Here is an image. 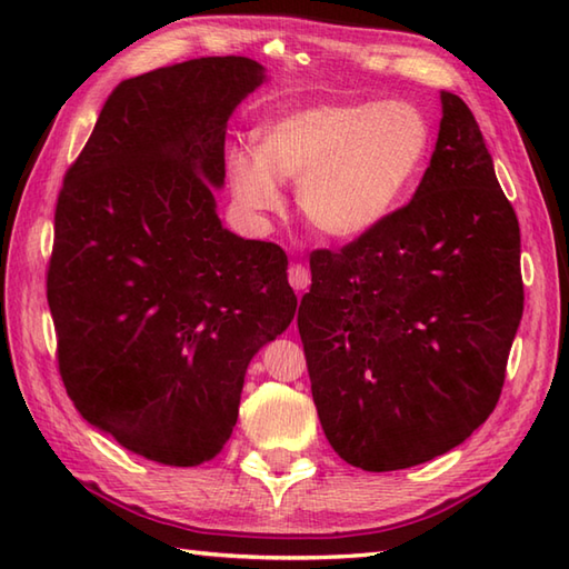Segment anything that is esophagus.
<instances>
[{"label": "esophagus", "instance_id": "1", "mask_svg": "<svg viewBox=\"0 0 569 569\" xmlns=\"http://www.w3.org/2000/svg\"><path fill=\"white\" fill-rule=\"evenodd\" d=\"M288 281H291V286L296 288V291H306V288L310 286V271H308V266L293 263L291 269H288Z\"/></svg>", "mask_w": 569, "mask_h": 569}]
</instances>
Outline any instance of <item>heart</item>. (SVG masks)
Instances as JSON below:
<instances>
[{
	"instance_id": "b5f03b06",
	"label": "heart",
	"mask_w": 569,
	"mask_h": 569,
	"mask_svg": "<svg viewBox=\"0 0 569 569\" xmlns=\"http://www.w3.org/2000/svg\"><path fill=\"white\" fill-rule=\"evenodd\" d=\"M430 153V124L418 107L391 100L318 102L271 117L257 149L227 156L241 210H281L278 178L300 180L298 208L328 239L352 241L377 229L413 188Z\"/></svg>"
}]
</instances>
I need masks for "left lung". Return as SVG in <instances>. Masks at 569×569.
Segmentation results:
<instances>
[{
  "label": "left lung",
  "instance_id": "obj_1",
  "mask_svg": "<svg viewBox=\"0 0 569 569\" xmlns=\"http://www.w3.org/2000/svg\"><path fill=\"white\" fill-rule=\"evenodd\" d=\"M440 100L413 200L340 251H312L298 308L325 438L367 471L465 442L499 403L523 316L516 212L475 114Z\"/></svg>",
  "mask_w": 569,
  "mask_h": 569
}]
</instances>
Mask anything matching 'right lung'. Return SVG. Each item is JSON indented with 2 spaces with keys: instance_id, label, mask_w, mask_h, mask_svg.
Here are the masks:
<instances>
[{
  "instance_id": "obj_1",
  "label": "right lung",
  "mask_w": 569,
  "mask_h": 569,
  "mask_svg": "<svg viewBox=\"0 0 569 569\" xmlns=\"http://www.w3.org/2000/svg\"><path fill=\"white\" fill-rule=\"evenodd\" d=\"M263 80L214 56L119 82L58 196L60 379L90 426L161 465L222 450L251 357L296 316L286 251L214 210L227 119Z\"/></svg>"
}]
</instances>
